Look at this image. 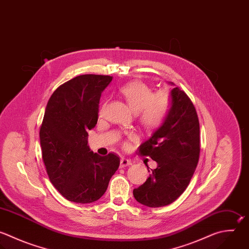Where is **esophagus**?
I'll return each mask as SVG.
<instances>
[{"label":"esophagus","mask_w":249,"mask_h":249,"mask_svg":"<svg viewBox=\"0 0 249 249\" xmlns=\"http://www.w3.org/2000/svg\"><path fill=\"white\" fill-rule=\"evenodd\" d=\"M132 162L131 160H127V159H122L121 160V167H125V166H128V165H131Z\"/></svg>","instance_id":"34e87169"}]
</instances>
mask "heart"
Listing matches in <instances>:
<instances>
[{"mask_svg": "<svg viewBox=\"0 0 249 249\" xmlns=\"http://www.w3.org/2000/svg\"><path fill=\"white\" fill-rule=\"evenodd\" d=\"M121 94L125 99L130 109L137 113L139 123L147 130L160 128L166 121L170 112L172 98L166 89L154 91L153 89L142 81H132L120 89ZM106 101L99 107L98 114L102 116Z\"/></svg>", "mask_w": 249, "mask_h": 249, "instance_id": "b5f03b06", "label": "heart"}]
</instances>
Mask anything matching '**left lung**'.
Instances as JSON below:
<instances>
[{"instance_id":"1","label":"left lung","mask_w":249,"mask_h":249,"mask_svg":"<svg viewBox=\"0 0 249 249\" xmlns=\"http://www.w3.org/2000/svg\"><path fill=\"white\" fill-rule=\"evenodd\" d=\"M171 98L166 121L138 151L158 163L146 182L133 190L135 199L149 207L164 206L177 199L187 189L199 159V123L196 108L179 88L171 90Z\"/></svg>"}]
</instances>
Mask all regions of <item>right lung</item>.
Masks as SVG:
<instances>
[{"instance_id":"right-lung-1","label":"right lung","mask_w":249,"mask_h":249,"mask_svg":"<svg viewBox=\"0 0 249 249\" xmlns=\"http://www.w3.org/2000/svg\"><path fill=\"white\" fill-rule=\"evenodd\" d=\"M111 81V76H78L48 102L40 128L42 158L50 181L70 201L99 199L120 166L117 154L102 157L88 146V131L97 124L100 96Z\"/></svg>"}]
</instances>
